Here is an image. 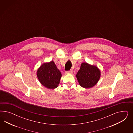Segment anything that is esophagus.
Instances as JSON below:
<instances>
[{
  "instance_id": "obj_1",
  "label": "esophagus",
  "mask_w": 133,
  "mask_h": 133,
  "mask_svg": "<svg viewBox=\"0 0 133 133\" xmlns=\"http://www.w3.org/2000/svg\"><path fill=\"white\" fill-rule=\"evenodd\" d=\"M72 70H70V71H66V72H65V74H72Z\"/></svg>"
}]
</instances>
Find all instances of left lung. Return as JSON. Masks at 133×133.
Returning a JSON list of instances; mask_svg holds the SVG:
<instances>
[{"label": "left lung", "mask_w": 133, "mask_h": 133, "mask_svg": "<svg viewBox=\"0 0 133 133\" xmlns=\"http://www.w3.org/2000/svg\"><path fill=\"white\" fill-rule=\"evenodd\" d=\"M101 76V71L96 66L83 62L77 72L76 77L82 87L91 88L98 82Z\"/></svg>", "instance_id": "obj_1"}]
</instances>
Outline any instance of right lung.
<instances>
[{
	"label": "right lung",
	"instance_id": "add662e5",
	"mask_svg": "<svg viewBox=\"0 0 133 133\" xmlns=\"http://www.w3.org/2000/svg\"><path fill=\"white\" fill-rule=\"evenodd\" d=\"M37 77L40 83L49 89L56 88L60 82L62 76L54 61L44 63L38 69Z\"/></svg>",
	"mask_w": 133,
	"mask_h": 133
}]
</instances>
